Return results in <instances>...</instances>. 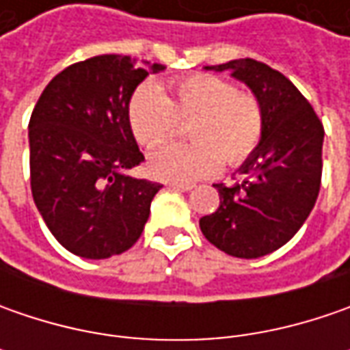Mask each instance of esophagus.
Returning a JSON list of instances; mask_svg holds the SVG:
<instances>
[{"mask_svg":"<svg viewBox=\"0 0 350 350\" xmlns=\"http://www.w3.org/2000/svg\"><path fill=\"white\" fill-rule=\"evenodd\" d=\"M169 189H175V191H193V185H189V183H169Z\"/></svg>","mask_w":350,"mask_h":350,"instance_id":"1","label":"esophagus"}]
</instances>
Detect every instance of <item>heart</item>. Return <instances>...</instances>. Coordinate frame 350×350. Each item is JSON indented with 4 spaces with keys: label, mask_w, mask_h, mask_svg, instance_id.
I'll return each instance as SVG.
<instances>
[{
    "label": "heart",
    "mask_w": 350,
    "mask_h": 350,
    "mask_svg": "<svg viewBox=\"0 0 350 350\" xmlns=\"http://www.w3.org/2000/svg\"><path fill=\"white\" fill-rule=\"evenodd\" d=\"M179 120H193L189 136L195 144H163L152 150L146 167L154 179H208L222 167V155L230 165H239L255 154L265 128L259 101L218 75L196 74L177 81L171 99L159 85L142 83L128 103L132 134L144 146L171 138Z\"/></svg>",
    "instance_id": "b5f03b06"
}]
</instances>
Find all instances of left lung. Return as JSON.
Returning <instances> with one entry per match:
<instances>
[{"mask_svg": "<svg viewBox=\"0 0 350 350\" xmlns=\"http://www.w3.org/2000/svg\"><path fill=\"white\" fill-rule=\"evenodd\" d=\"M245 83L262 111L259 148L239 167L241 183L214 185L216 212L200 218L212 245L239 259H257L290 241L316 204L321 185L323 126L288 77L251 58L206 66Z\"/></svg>", "mask_w": 350, "mask_h": 350, "instance_id": "left-lung-1", "label": "left lung"}]
</instances>
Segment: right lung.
<instances>
[{
  "label": "right lung",
  "instance_id": "1",
  "mask_svg": "<svg viewBox=\"0 0 350 350\" xmlns=\"http://www.w3.org/2000/svg\"><path fill=\"white\" fill-rule=\"evenodd\" d=\"M165 66L103 54L56 75L29 122L31 189L48 230L70 253L109 259L144 232L159 183L128 171L144 161L128 103Z\"/></svg>",
  "mask_w": 350,
  "mask_h": 350
}]
</instances>
